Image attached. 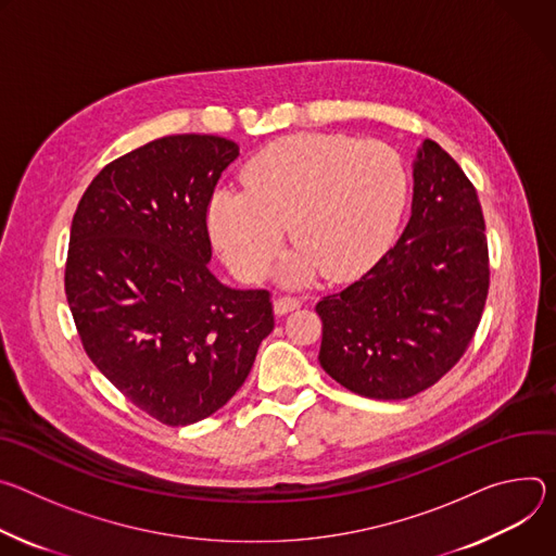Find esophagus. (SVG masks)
Returning a JSON list of instances; mask_svg holds the SVG:
<instances>
[{"mask_svg": "<svg viewBox=\"0 0 556 556\" xmlns=\"http://www.w3.org/2000/svg\"><path fill=\"white\" fill-rule=\"evenodd\" d=\"M298 306H300V300L293 298V295H282V298H276V300H274V312H276L278 316H285V314L298 309Z\"/></svg>", "mask_w": 556, "mask_h": 556, "instance_id": "obj_1", "label": "esophagus"}]
</instances>
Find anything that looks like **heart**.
Here are the masks:
<instances>
[{
	"label": "heart",
	"instance_id": "b5f03b06",
	"mask_svg": "<svg viewBox=\"0 0 556 556\" xmlns=\"http://www.w3.org/2000/svg\"><path fill=\"white\" fill-rule=\"evenodd\" d=\"M244 190L223 188L207 207L212 242L247 282L263 280L285 240L298 247L282 276L314 271L351 280L389 244L404 201L400 154L376 139L293 135L261 150L242 172Z\"/></svg>",
	"mask_w": 556,
	"mask_h": 556
}]
</instances>
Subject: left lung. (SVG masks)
<instances>
[{
    "label": "left lung",
    "mask_w": 556,
    "mask_h": 556,
    "mask_svg": "<svg viewBox=\"0 0 556 556\" xmlns=\"http://www.w3.org/2000/svg\"><path fill=\"white\" fill-rule=\"evenodd\" d=\"M413 180L400 240L316 304L323 368L374 400H406L440 382L472 342L490 287L485 223L464 169L426 139Z\"/></svg>",
    "instance_id": "1"
}]
</instances>
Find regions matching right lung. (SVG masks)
Returning <instances> with one entry per match:
<instances>
[{
    "mask_svg": "<svg viewBox=\"0 0 556 556\" xmlns=\"http://www.w3.org/2000/svg\"><path fill=\"white\" fill-rule=\"evenodd\" d=\"M236 156L214 135L154 139L108 163L73 218L64 282L81 344L167 426L225 406L274 331L269 291L229 289L207 267V207Z\"/></svg>",
    "mask_w": 556,
    "mask_h": 556,
    "instance_id": "add662e5",
    "label": "right lung"
}]
</instances>
